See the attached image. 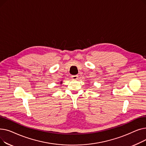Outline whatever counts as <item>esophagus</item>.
Wrapping results in <instances>:
<instances>
[{"label":"esophagus","mask_w":146,"mask_h":146,"mask_svg":"<svg viewBox=\"0 0 146 146\" xmlns=\"http://www.w3.org/2000/svg\"><path fill=\"white\" fill-rule=\"evenodd\" d=\"M72 79L73 80H77L78 79V75H74V76H72Z\"/></svg>","instance_id":"34e87169"}]
</instances>
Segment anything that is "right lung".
<instances>
[{
    "instance_id": "obj_1",
    "label": "right lung",
    "mask_w": 146,
    "mask_h": 146,
    "mask_svg": "<svg viewBox=\"0 0 146 146\" xmlns=\"http://www.w3.org/2000/svg\"><path fill=\"white\" fill-rule=\"evenodd\" d=\"M60 83V84H61H61H62V83H63V82H62V81H61Z\"/></svg>"
}]
</instances>
